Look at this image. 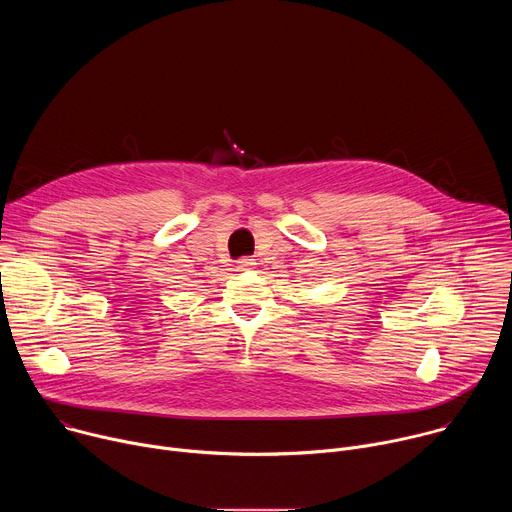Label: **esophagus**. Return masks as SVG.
<instances>
[{
    "mask_svg": "<svg viewBox=\"0 0 512 512\" xmlns=\"http://www.w3.org/2000/svg\"><path fill=\"white\" fill-rule=\"evenodd\" d=\"M253 265H255V259H249V257H243V259H239V261H237V267H239L241 271L251 269Z\"/></svg>",
    "mask_w": 512,
    "mask_h": 512,
    "instance_id": "1",
    "label": "esophagus"
}]
</instances>
